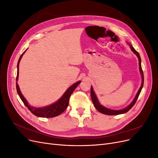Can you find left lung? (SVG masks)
<instances>
[{
    "label": "left lung",
    "instance_id": "obj_1",
    "mask_svg": "<svg viewBox=\"0 0 158 158\" xmlns=\"http://www.w3.org/2000/svg\"><path fill=\"white\" fill-rule=\"evenodd\" d=\"M127 44L130 46V48H131V51L137 56L138 59V61H139V70H140V73L141 76H142V84L140 85L139 89H138V91L135 98H134V99L132 100V102L131 103V104H129L128 106L127 107H126L125 108H124L123 109H120V110H114V109H109V108H107L106 107L103 106L102 105L100 104L99 102V100L98 99L97 95H95V94L94 92V90L92 86H91V98H92V102L94 105L95 107L96 108V109L99 112L102 113L103 114H107V115H117V114H123V113H125L128 112L129 110H130L134 106V105L135 104L136 100L141 92V90L143 88V85H144V74H143V71H142V66H141V59H140V55L135 49H134V47H132V45L131 44H130L128 42H127Z\"/></svg>",
    "mask_w": 158,
    "mask_h": 158
}]
</instances>
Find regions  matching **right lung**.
<instances>
[{
	"instance_id": "obj_1",
	"label": "right lung",
	"mask_w": 158,
	"mask_h": 158,
	"mask_svg": "<svg viewBox=\"0 0 158 158\" xmlns=\"http://www.w3.org/2000/svg\"><path fill=\"white\" fill-rule=\"evenodd\" d=\"M26 50L21 55L20 59L18 60V64H17L16 90H17L18 94L19 96H20L23 103H24L25 106L33 114H34V115L37 117H46V118H51V117H55L58 116L61 113H63L65 111L66 109L69 106V102L70 95L72 94H73L76 88L80 84L81 81H78V82L73 84L71 86H70L66 90V92L63 94V95H62V97L60 99L57 100L56 102L49 105V106L43 107H36L31 106L30 105H29V103H28L26 98L23 97V95H22L21 91L20 89V88H19V85L18 84V76H19V64H20V62L21 60L22 56L25 53Z\"/></svg>"
}]
</instances>
